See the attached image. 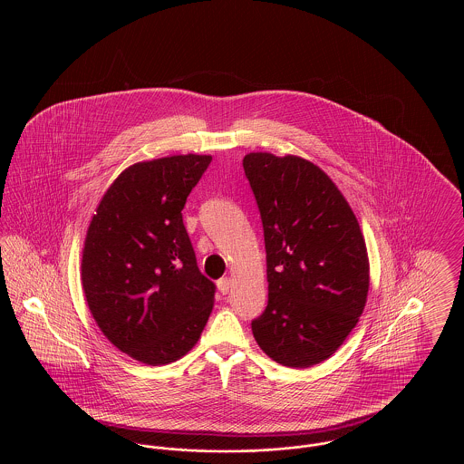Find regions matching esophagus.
Instances as JSON below:
<instances>
[{"instance_id":"obj_1","label":"esophagus","mask_w":464,"mask_h":464,"mask_svg":"<svg viewBox=\"0 0 464 464\" xmlns=\"http://www.w3.org/2000/svg\"><path fill=\"white\" fill-rule=\"evenodd\" d=\"M218 287L221 290L222 294H227L229 292V288H231V278H221L219 282H218Z\"/></svg>"}]
</instances>
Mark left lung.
I'll list each match as a JSON object with an SVG mask.
<instances>
[{
	"mask_svg": "<svg viewBox=\"0 0 464 464\" xmlns=\"http://www.w3.org/2000/svg\"><path fill=\"white\" fill-rule=\"evenodd\" d=\"M243 169L265 227L269 292L252 332L276 363L308 369L341 348L363 313L365 238L348 199L309 160L259 151Z\"/></svg>",
	"mask_w": 464,
	"mask_h": 464,
	"instance_id": "1",
	"label": "left lung"
}]
</instances>
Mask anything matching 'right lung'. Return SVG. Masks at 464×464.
I'll return each instance as SVG.
<instances>
[{
	"mask_svg": "<svg viewBox=\"0 0 464 464\" xmlns=\"http://www.w3.org/2000/svg\"><path fill=\"white\" fill-rule=\"evenodd\" d=\"M210 155L137 161L99 201L82 252L90 313L112 346L146 365H167L198 343L214 308L199 273L184 203Z\"/></svg>",
	"mask_w": 464,
	"mask_h": 464,
	"instance_id": "right-lung-1",
	"label": "right lung"
}]
</instances>
